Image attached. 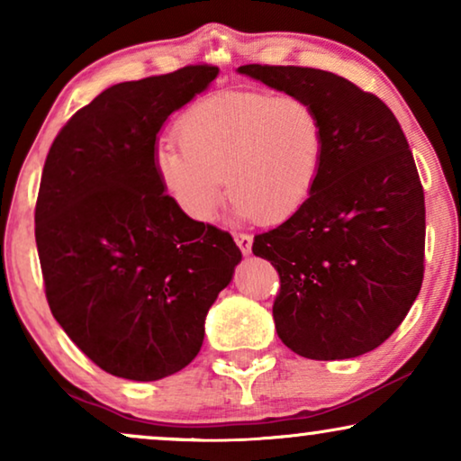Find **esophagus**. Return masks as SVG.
<instances>
[{"instance_id":"34e87169","label":"esophagus","mask_w":461,"mask_h":461,"mask_svg":"<svg viewBox=\"0 0 461 461\" xmlns=\"http://www.w3.org/2000/svg\"><path fill=\"white\" fill-rule=\"evenodd\" d=\"M235 243L239 245V249H241V254H251V243H254V239H251V235H248V232H235Z\"/></svg>"}]
</instances>
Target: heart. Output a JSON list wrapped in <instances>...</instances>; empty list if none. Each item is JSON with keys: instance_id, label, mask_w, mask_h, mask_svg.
Listing matches in <instances>:
<instances>
[{"instance_id": "heart-1", "label": "heart", "mask_w": 461, "mask_h": 461, "mask_svg": "<svg viewBox=\"0 0 461 461\" xmlns=\"http://www.w3.org/2000/svg\"><path fill=\"white\" fill-rule=\"evenodd\" d=\"M176 131L180 144L157 147L155 172L176 207L199 224L216 216L224 185L239 216L285 222L323 172V117L300 96L220 92L182 113Z\"/></svg>"}]
</instances>
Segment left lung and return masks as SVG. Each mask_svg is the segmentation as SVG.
<instances>
[{
	"label": "left lung",
	"instance_id": "1",
	"mask_svg": "<svg viewBox=\"0 0 461 461\" xmlns=\"http://www.w3.org/2000/svg\"><path fill=\"white\" fill-rule=\"evenodd\" d=\"M239 73L312 103L327 134L311 199L251 245L279 273L276 333L314 361L361 357L393 336L424 281V188L407 138L375 94L336 73L270 65Z\"/></svg>",
	"mask_w": 461,
	"mask_h": 461
}]
</instances>
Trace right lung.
Masks as SVG:
<instances>
[{
    "instance_id": "add662e5",
    "label": "right lung",
    "mask_w": 461,
    "mask_h": 461,
    "mask_svg": "<svg viewBox=\"0 0 461 461\" xmlns=\"http://www.w3.org/2000/svg\"><path fill=\"white\" fill-rule=\"evenodd\" d=\"M216 75L188 65L111 86L46 157L35 241L50 311L111 375L153 382L185 369L241 262L229 232L186 218L155 172L161 125Z\"/></svg>"
}]
</instances>
